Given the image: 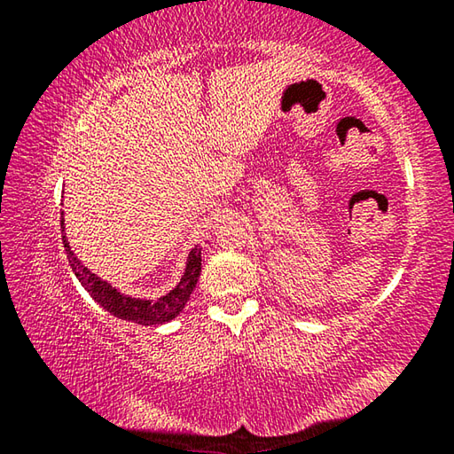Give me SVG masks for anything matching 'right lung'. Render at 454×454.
<instances>
[{"mask_svg": "<svg viewBox=\"0 0 454 454\" xmlns=\"http://www.w3.org/2000/svg\"><path fill=\"white\" fill-rule=\"evenodd\" d=\"M61 226H64V218H61ZM61 240H64L66 254L67 260H70L75 278H78L82 282V286L90 292V296L116 318L136 322V325L142 326L164 325V322H170L172 318L178 317L184 306H186L192 290L196 288L200 272H202V248L196 246V248H192L188 254L186 270H184L178 286L168 292L166 296H160L158 301H142V298L121 294V292L118 288H114L112 284H107L94 272H90L88 268L80 262L78 256L74 254L66 234L61 236Z\"/></svg>", "mask_w": 454, "mask_h": 454, "instance_id": "1", "label": "right lung"}]
</instances>
